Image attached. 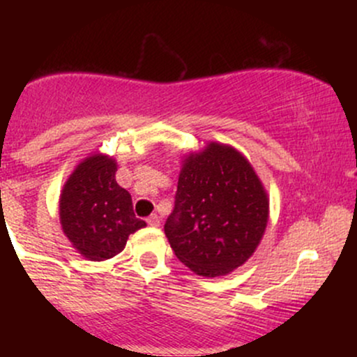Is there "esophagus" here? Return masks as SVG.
Returning a JSON list of instances; mask_svg holds the SVG:
<instances>
[{
    "mask_svg": "<svg viewBox=\"0 0 357 357\" xmlns=\"http://www.w3.org/2000/svg\"><path fill=\"white\" fill-rule=\"evenodd\" d=\"M146 221L151 225V227H159V223H161V216H159L158 213H153L151 216H147Z\"/></svg>",
    "mask_w": 357,
    "mask_h": 357,
    "instance_id": "obj_1",
    "label": "esophagus"
}]
</instances>
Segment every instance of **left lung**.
Wrapping results in <instances>:
<instances>
[{"instance_id":"left-lung-1","label":"left lung","mask_w":357,"mask_h":357,"mask_svg":"<svg viewBox=\"0 0 357 357\" xmlns=\"http://www.w3.org/2000/svg\"><path fill=\"white\" fill-rule=\"evenodd\" d=\"M267 221V191L235 147L210 142L184 158L165 233L188 268L228 275L253 255Z\"/></svg>"}]
</instances>
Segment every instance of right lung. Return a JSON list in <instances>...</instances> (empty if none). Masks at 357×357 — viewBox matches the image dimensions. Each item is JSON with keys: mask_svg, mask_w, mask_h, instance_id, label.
<instances>
[{"mask_svg": "<svg viewBox=\"0 0 357 357\" xmlns=\"http://www.w3.org/2000/svg\"><path fill=\"white\" fill-rule=\"evenodd\" d=\"M117 162L92 154L73 169L60 195V223L82 257L102 261L124 250L130 233L146 227L136 218L129 191L116 181Z\"/></svg>", "mask_w": 357, "mask_h": 357, "instance_id": "obj_1", "label": "right lung"}]
</instances>
